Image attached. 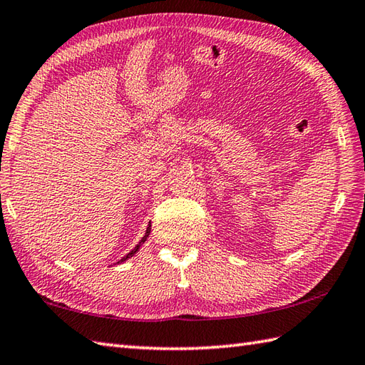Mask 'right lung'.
I'll return each instance as SVG.
<instances>
[{
	"instance_id": "1",
	"label": "right lung",
	"mask_w": 365,
	"mask_h": 365,
	"mask_svg": "<svg viewBox=\"0 0 365 365\" xmlns=\"http://www.w3.org/2000/svg\"><path fill=\"white\" fill-rule=\"evenodd\" d=\"M149 234H150V226L149 227H147V230H145V235L143 237V240H141V242H139V245H136V247H135V250L133 251H130L127 255H125V257H123L120 262H125L127 259H130V257H133V254H136L138 252V250H139V247H141V245L145 242V240H147V237H149Z\"/></svg>"
}]
</instances>
